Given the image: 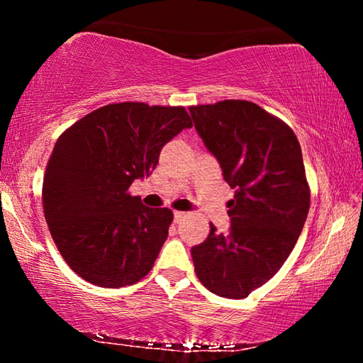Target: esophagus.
Instances as JSON below:
<instances>
[{
  "label": "esophagus",
  "mask_w": 363,
  "mask_h": 363,
  "mask_svg": "<svg viewBox=\"0 0 363 363\" xmlns=\"http://www.w3.org/2000/svg\"><path fill=\"white\" fill-rule=\"evenodd\" d=\"M187 218V213H184V211H174V223L176 224H181L184 219Z\"/></svg>",
  "instance_id": "obj_1"
}]
</instances>
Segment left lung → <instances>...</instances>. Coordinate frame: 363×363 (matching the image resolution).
<instances>
[{"mask_svg": "<svg viewBox=\"0 0 363 363\" xmlns=\"http://www.w3.org/2000/svg\"><path fill=\"white\" fill-rule=\"evenodd\" d=\"M195 130L233 189L229 233L192 248L196 277L211 293L242 299L279 272L311 205L303 153L291 128L248 101L189 107Z\"/></svg>", "mask_w": 363, "mask_h": 363, "instance_id": "1", "label": "left lung"}]
</instances>
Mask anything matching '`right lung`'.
Segmentation results:
<instances>
[{
  "instance_id": "obj_1",
  "label": "right lung",
  "mask_w": 363,
  "mask_h": 363,
  "mask_svg": "<svg viewBox=\"0 0 363 363\" xmlns=\"http://www.w3.org/2000/svg\"><path fill=\"white\" fill-rule=\"evenodd\" d=\"M192 128L184 107L120 102L62 133L43 179V210L73 272L104 288L133 285L150 272L173 211L147 208L128 192L155 169L163 145Z\"/></svg>"
}]
</instances>
